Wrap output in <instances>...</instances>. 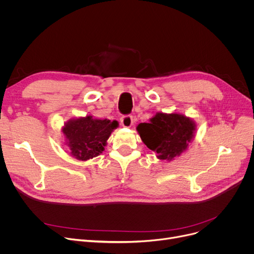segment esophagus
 I'll return each mask as SVG.
<instances>
[{
  "mask_svg": "<svg viewBox=\"0 0 254 254\" xmlns=\"http://www.w3.org/2000/svg\"><path fill=\"white\" fill-rule=\"evenodd\" d=\"M120 124L125 127H130L132 126V117L130 115H125L120 118Z\"/></svg>",
  "mask_w": 254,
  "mask_h": 254,
  "instance_id": "obj_1",
  "label": "esophagus"
}]
</instances>
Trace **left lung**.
<instances>
[{
	"instance_id": "obj_1",
	"label": "left lung",
	"mask_w": 254,
	"mask_h": 254,
	"mask_svg": "<svg viewBox=\"0 0 254 254\" xmlns=\"http://www.w3.org/2000/svg\"><path fill=\"white\" fill-rule=\"evenodd\" d=\"M139 135L149 149L162 161H172L188 149L192 140L195 124L192 119L177 113H156L149 124L137 127Z\"/></svg>"
}]
</instances>
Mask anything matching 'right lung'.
Instances as JSON below:
<instances>
[{"label":"right lung","instance_id":"add662e5","mask_svg":"<svg viewBox=\"0 0 254 254\" xmlns=\"http://www.w3.org/2000/svg\"><path fill=\"white\" fill-rule=\"evenodd\" d=\"M118 127L116 120L97 119L91 115L70 119L63 127L71 154L78 161H87L105 150L107 140Z\"/></svg>","mask_w":254,"mask_h":254}]
</instances>
